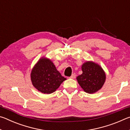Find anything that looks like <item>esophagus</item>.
<instances>
[{
	"label": "esophagus",
	"instance_id": "esophagus-1",
	"mask_svg": "<svg viewBox=\"0 0 130 130\" xmlns=\"http://www.w3.org/2000/svg\"><path fill=\"white\" fill-rule=\"evenodd\" d=\"M76 74L75 73H73V74H72V76H70V78H76Z\"/></svg>",
	"mask_w": 130,
	"mask_h": 130
}]
</instances>
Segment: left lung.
<instances>
[{
	"mask_svg": "<svg viewBox=\"0 0 130 130\" xmlns=\"http://www.w3.org/2000/svg\"><path fill=\"white\" fill-rule=\"evenodd\" d=\"M81 69L83 73L76 78L84 91L91 94L102 88L106 76L99 65L92 61H87L83 64Z\"/></svg>",
	"mask_w": 130,
	"mask_h": 130,
	"instance_id": "left-lung-1",
	"label": "left lung"
}]
</instances>
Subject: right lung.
Instances as JSON below:
<instances>
[{
  "label": "right lung",
  "mask_w": 130,
  "mask_h": 130,
  "mask_svg": "<svg viewBox=\"0 0 130 130\" xmlns=\"http://www.w3.org/2000/svg\"><path fill=\"white\" fill-rule=\"evenodd\" d=\"M65 80L67 78L61 76L52 61L45 57L39 59L31 73L33 86L45 94L53 93Z\"/></svg>",
  "instance_id": "add662e5"
}]
</instances>
